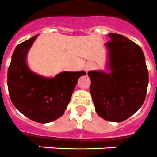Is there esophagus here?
<instances>
[{
	"instance_id": "34e87169",
	"label": "esophagus",
	"mask_w": 157,
	"mask_h": 157,
	"mask_svg": "<svg viewBox=\"0 0 157 157\" xmlns=\"http://www.w3.org/2000/svg\"><path fill=\"white\" fill-rule=\"evenodd\" d=\"M93 67V65L92 64H87L86 65H85V70L86 71H89L90 69H92Z\"/></svg>"
}]
</instances>
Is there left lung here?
Masks as SVG:
<instances>
[{
  "label": "left lung",
  "instance_id": "1",
  "mask_svg": "<svg viewBox=\"0 0 157 157\" xmlns=\"http://www.w3.org/2000/svg\"><path fill=\"white\" fill-rule=\"evenodd\" d=\"M106 43L112 72L90 71V93L97 114L121 122L137 111L145 100L148 72L141 48L121 34L109 33Z\"/></svg>",
  "mask_w": 157,
  "mask_h": 157
}]
</instances>
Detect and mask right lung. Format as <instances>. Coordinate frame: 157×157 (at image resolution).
<instances>
[{
  "label": "right lung",
  "mask_w": 157,
  "mask_h": 157,
  "mask_svg": "<svg viewBox=\"0 0 157 157\" xmlns=\"http://www.w3.org/2000/svg\"><path fill=\"white\" fill-rule=\"evenodd\" d=\"M37 36L16 47L8 69V89L12 102L22 114L36 122L48 123L64 114L79 77L86 72H63L45 78L31 72L26 54Z\"/></svg>",
  "instance_id": "add662e5"
}]
</instances>
